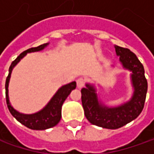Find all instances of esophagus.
I'll list each match as a JSON object with an SVG mask.
<instances>
[{
	"label": "esophagus",
	"instance_id": "34e87169",
	"mask_svg": "<svg viewBox=\"0 0 154 154\" xmlns=\"http://www.w3.org/2000/svg\"><path fill=\"white\" fill-rule=\"evenodd\" d=\"M76 83H77V87L78 88H82L84 85H85V80H83V79H78V80H76Z\"/></svg>",
	"mask_w": 154,
	"mask_h": 154
}]
</instances>
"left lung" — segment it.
<instances>
[{"label": "left lung", "mask_w": 154, "mask_h": 154, "mask_svg": "<svg viewBox=\"0 0 154 154\" xmlns=\"http://www.w3.org/2000/svg\"><path fill=\"white\" fill-rule=\"evenodd\" d=\"M115 49L122 67L132 72L134 93L130 100L116 107H108L99 103L92 85L86 84V87L81 89V101L86 119L93 125L109 129L119 128L134 120L144 108L147 92L144 67L137 56L126 48L116 45Z\"/></svg>", "instance_id": "left-lung-1"}]
</instances>
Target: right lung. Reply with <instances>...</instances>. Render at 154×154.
Listing matches in <instances>:
<instances>
[{"label": "right lung", "mask_w": 154, "mask_h": 154, "mask_svg": "<svg viewBox=\"0 0 154 154\" xmlns=\"http://www.w3.org/2000/svg\"><path fill=\"white\" fill-rule=\"evenodd\" d=\"M49 44L39 45L38 47L31 48V49H28L27 51L22 52L20 55L12 62V64L9 68L8 76L7 77L6 84H5L6 101H7L8 108L10 113L13 115L14 117L16 118L17 121L20 122L26 127L29 128L31 129H34V130H45V129L51 128L56 126V124L60 122L61 117H62V103H64V101L68 98V96L70 94V92H72V90L75 89V87H76L75 81H73L69 84L62 86L61 88H59V90L56 92V94L53 96V98H51V101L48 103V104L45 108L34 114L28 115V114L20 113L19 111L14 109L13 106L11 105L8 98V83L13 68H14L15 65L20 62L27 53L42 51Z\"/></svg>", "instance_id": "obj_1"}]
</instances>
